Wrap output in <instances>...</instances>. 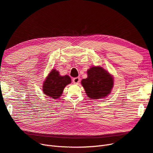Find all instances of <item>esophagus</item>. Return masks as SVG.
I'll use <instances>...</instances> for the list:
<instances>
[{"mask_svg":"<svg viewBox=\"0 0 153 153\" xmlns=\"http://www.w3.org/2000/svg\"><path fill=\"white\" fill-rule=\"evenodd\" d=\"M72 81L74 84H78L80 82V78L79 77H74L72 79Z\"/></svg>","mask_w":153,"mask_h":153,"instance_id":"34e87169","label":"esophagus"}]
</instances>
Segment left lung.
Here are the masks:
<instances>
[{
  "label": "left lung",
  "instance_id": "obj_1",
  "mask_svg": "<svg viewBox=\"0 0 153 153\" xmlns=\"http://www.w3.org/2000/svg\"><path fill=\"white\" fill-rule=\"evenodd\" d=\"M88 77L81 81V85L88 97L93 99L106 97L113 86L112 76L101 67H92L88 71Z\"/></svg>",
  "mask_w": 153,
  "mask_h": 153
}]
</instances>
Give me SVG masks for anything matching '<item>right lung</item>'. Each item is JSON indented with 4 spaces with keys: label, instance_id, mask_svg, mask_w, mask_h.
I'll return each instance as SVG.
<instances>
[{
    "label": "right lung",
    "instance_id": "right-lung-1",
    "mask_svg": "<svg viewBox=\"0 0 153 153\" xmlns=\"http://www.w3.org/2000/svg\"><path fill=\"white\" fill-rule=\"evenodd\" d=\"M71 82L68 76H61L58 71L52 70L43 85V91L52 99H58L62 95L65 87Z\"/></svg>",
    "mask_w": 153,
    "mask_h": 153
}]
</instances>
